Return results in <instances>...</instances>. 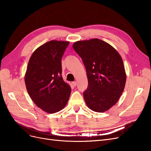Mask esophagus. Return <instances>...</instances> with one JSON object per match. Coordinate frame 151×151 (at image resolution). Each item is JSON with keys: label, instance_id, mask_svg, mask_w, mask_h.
I'll use <instances>...</instances> for the list:
<instances>
[{"label": "esophagus", "instance_id": "1", "mask_svg": "<svg viewBox=\"0 0 151 151\" xmlns=\"http://www.w3.org/2000/svg\"><path fill=\"white\" fill-rule=\"evenodd\" d=\"M72 84L74 85V86H76L77 85V82L76 81H74V82H72Z\"/></svg>", "mask_w": 151, "mask_h": 151}]
</instances>
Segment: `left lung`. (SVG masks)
Wrapping results in <instances>:
<instances>
[{
    "mask_svg": "<svg viewBox=\"0 0 151 151\" xmlns=\"http://www.w3.org/2000/svg\"><path fill=\"white\" fill-rule=\"evenodd\" d=\"M85 65L88 87L83 93L88 107L95 112L108 110L119 100L127 75L123 60L111 45L98 38L72 45Z\"/></svg>",
    "mask_w": 151,
    "mask_h": 151,
    "instance_id": "left-lung-1",
    "label": "left lung"
}]
</instances>
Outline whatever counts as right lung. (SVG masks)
<instances>
[{"instance_id": "add662e5", "label": "right lung", "mask_w": 151, "mask_h": 151, "mask_svg": "<svg viewBox=\"0 0 151 151\" xmlns=\"http://www.w3.org/2000/svg\"><path fill=\"white\" fill-rule=\"evenodd\" d=\"M69 42L52 40L31 55L24 76L26 89L35 104L48 113L65 106L71 88L63 80L62 58Z\"/></svg>"}]
</instances>
